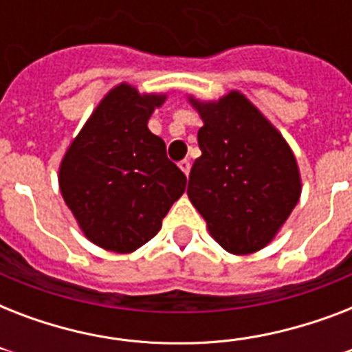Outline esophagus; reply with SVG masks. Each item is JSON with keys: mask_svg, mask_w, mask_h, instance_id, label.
I'll return each mask as SVG.
<instances>
[{"mask_svg": "<svg viewBox=\"0 0 352 352\" xmlns=\"http://www.w3.org/2000/svg\"><path fill=\"white\" fill-rule=\"evenodd\" d=\"M179 168H181L184 175H188V173H190V168H192V164H190V160L184 159V160H181V162H179Z\"/></svg>", "mask_w": 352, "mask_h": 352, "instance_id": "34e87169", "label": "esophagus"}]
</instances>
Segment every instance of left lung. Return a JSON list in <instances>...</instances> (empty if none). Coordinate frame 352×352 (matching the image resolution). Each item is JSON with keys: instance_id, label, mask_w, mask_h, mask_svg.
<instances>
[{"instance_id": "1", "label": "left lung", "mask_w": 352, "mask_h": 352, "mask_svg": "<svg viewBox=\"0 0 352 352\" xmlns=\"http://www.w3.org/2000/svg\"><path fill=\"white\" fill-rule=\"evenodd\" d=\"M203 127L190 171L188 199L210 235L234 256L261 250L279 234L301 195L296 155L278 127L246 95L217 100L188 95Z\"/></svg>"}]
</instances>
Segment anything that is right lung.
Returning <instances> with one entry per match:
<instances>
[{"label": "right lung", "mask_w": 352, "mask_h": 352, "mask_svg": "<svg viewBox=\"0 0 352 352\" xmlns=\"http://www.w3.org/2000/svg\"><path fill=\"white\" fill-rule=\"evenodd\" d=\"M166 93L120 82L107 91L58 168V186L82 234L107 252L131 254L162 226L186 177L148 120Z\"/></svg>", "instance_id": "1"}]
</instances>
